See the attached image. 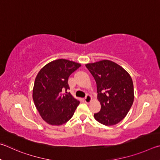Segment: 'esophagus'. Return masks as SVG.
Here are the masks:
<instances>
[{
	"label": "esophagus",
	"instance_id": "esophagus-1",
	"mask_svg": "<svg viewBox=\"0 0 160 160\" xmlns=\"http://www.w3.org/2000/svg\"><path fill=\"white\" fill-rule=\"evenodd\" d=\"M91 100H92V98H91L90 95H86V96L85 97V98H84V101L86 103H89L91 101Z\"/></svg>",
	"mask_w": 160,
	"mask_h": 160
}]
</instances>
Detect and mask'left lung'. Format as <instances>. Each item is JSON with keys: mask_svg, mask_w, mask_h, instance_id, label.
<instances>
[{"mask_svg": "<svg viewBox=\"0 0 160 160\" xmlns=\"http://www.w3.org/2000/svg\"><path fill=\"white\" fill-rule=\"evenodd\" d=\"M97 85L101 109L94 117L100 124L112 126L127 116L134 99L133 81L129 74L110 60L86 64Z\"/></svg>", "mask_w": 160, "mask_h": 160, "instance_id": "obj_1", "label": "left lung"}]
</instances>
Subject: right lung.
<instances>
[{"mask_svg":"<svg viewBox=\"0 0 160 160\" xmlns=\"http://www.w3.org/2000/svg\"><path fill=\"white\" fill-rule=\"evenodd\" d=\"M81 64L64 59L52 61L36 76L33 88L34 105L45 122L60 126L72 118L79 104L67 91L68 78Z\"/></svg>","mask_w":160,"mask_h":160,"instance_id":"add662e5","label":"right lung"}]
</instances>
